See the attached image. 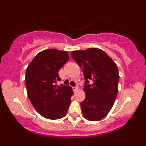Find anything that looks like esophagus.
Here are the masks:
<instances>
[{
	"mask_svg": "<svg viewBox=\"0 0 146 146\" xmlns=\"http://www.w3.org/2000/svg\"><path fill=\"white\" fill-rule=\"evenodd\" d=\"M72 88H73V91H74V92L77 91V90H78V86H73V87H72Z\"/></svg>",
	"mask_w": 146,
	"mask_h": 146,
	"instance_id": "obj_1",
	"label": "esophagus"
}]
</instances>
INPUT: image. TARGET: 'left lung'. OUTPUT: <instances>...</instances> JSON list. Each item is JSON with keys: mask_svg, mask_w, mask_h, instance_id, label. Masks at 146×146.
Listing matches in <instances>:
<instances>
[{"mask_svg": "<svg viewBox=\"0 0 146 146\" xmlns=\"http://www.w3.org/2000/svg\"><path fill=\"white\" fill-rule=\"evenodd\" d=\"M71 56L84 75L86 98L80 104L84 117L89 121H99L109 113L116 100L119 78L117 64L98 48L73 51ZM90 79L92 85L88 84Z\"/></svg>", "mask_w": 146, "mask_h": 146, "instance_id": "1", "label": "left lung"}]
</instances>
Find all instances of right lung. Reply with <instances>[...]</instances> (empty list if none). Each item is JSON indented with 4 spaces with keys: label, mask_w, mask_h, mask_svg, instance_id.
<instances>
[{
    "label": "right lung",
    "mask_w": 146,
    "mask_h": 146,
    "mask_svg": "<svg viewBox=\"0 0 146 146\" xmlns=\"http://www.w3.org/2000/svg\"><path fill=\"white\" fill-rule=\"evenodd\" d=\"M68 58V51L46 49L38 53L27 68L28 98L36 111L48 119L64 117L71 104V87L57 84L61 80L58 71Z\"/></svg>",
    "instance_id": "right-lung-1"
}]
</instances>
